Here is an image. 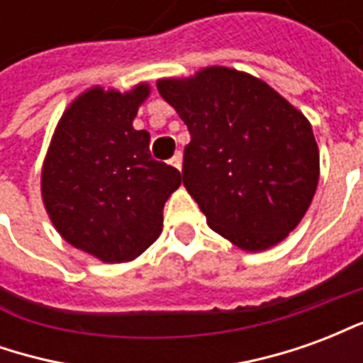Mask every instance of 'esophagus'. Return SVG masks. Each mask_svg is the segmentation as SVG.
Wrapping results in <instances>:
<instances>
[{
    "label": "esophagus",
    "mask_w": 363,
    "mask_h": 363,
    "mask_svg": "<svg viewBox=\"0 0 363 363\" xmlns=\"http://www.w3.org/2000/svg\"><path fill=\"white\" fill-rule=\"evenodd\" d=\"M171 165H173L174 169H179V171H181L182 169V153L181 151H177V153H174V157L171 159Z\"/></svg>",
    "instance_id": "1"
}]
</instances>
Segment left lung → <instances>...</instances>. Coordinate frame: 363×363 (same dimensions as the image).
<instances>
[{"label": "left lung", "instance_id": "1", "mask_svg": "<svg viewBox=\"0 0 363 363\" xmlns=\"http://www.w3.org/2000/svg\"><path fill=\"white\" fill-rule=\"evenodd\" d=\"M157 91L189 126L182 184L208 225L247 252L281 243L319 182V147L303 112L225 66L163 77Z\"/></svg>", "mask_w": 363, "mask_h": 363}]
</instances>
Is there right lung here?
I'll return each mask as SVG.
<instances>
[{"label": "right lung", "mask_w": 363, "mask_h": 363, "mask_svg": "<svg viewBox=\"0 0 363 363\" xmlns=\"http://www.w3.org/2000/svg\"><path fill=\"white\" fill-rule=\"evenodd\" d=\"M150 83L93 85L67 104L40 173L44 208L64 241L101 262L140 257L163 229V206L181 186L174 167L151 159L135 130Z\"/></svg>", "instance_id": "1"}]
</instances>
